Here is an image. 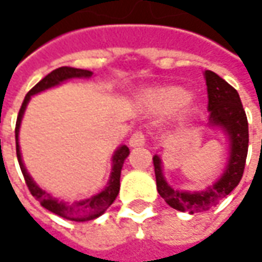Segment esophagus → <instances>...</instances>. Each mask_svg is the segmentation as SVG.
<instances>
[{"label": "esophagus", "mask_w": 262, "mask_h": 262, "mask_svg": "<svg viewBox=\"0 0 262 262\" xmlns=\"http://www.w3.org/2000/svg\"><path fill=\"white\" fill-rule=\"evenodd\" d=\"M144 143H146V137H144L142 132H135L129 139V146L130 147H140V146H144Z\"/></svg>", "instance_id": "34e87169"}]
</instances>
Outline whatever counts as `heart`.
<instances>
[{"mask_svg": "<svg viewBox=\"0 0 262 262\" xmlns=\"http://www.w3.org/2000/svg\"><path fill=\"white\" fill-rule=\"evenodd\" d=\"M189 98L191 97L185 90L168 86L148 91L144 95V105L151 114L171 115L184 108L189 102Z\"/></svg>", "mask_w": 262, "mask_h": 262, "instance_id": "1", "label": "heart"}]
</instances>
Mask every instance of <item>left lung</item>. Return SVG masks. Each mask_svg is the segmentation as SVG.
<instances>
[{
    "label": "left lung",
    "instance_id": "left-lung-1",
    "mask_svg": "<svg viewBox=\"0 0 262 262\" xmlns=\"http://www.w3.org/2000/svg\"><path fill=\"white\" fill-rule=\"evenodd\" d=\"M205 80L208 86V126L219 127L230 142V156L223 174L217 181L203 191H177L165 181L161 159L153 157L156 182L160 196L180 212L199 213L216 206L238 185L244 172L248 151V122L238 92L222 77L206 70Z\"/></svg>",
    "mask_w": 262,
    "mask_h": 262
}]
</instances>
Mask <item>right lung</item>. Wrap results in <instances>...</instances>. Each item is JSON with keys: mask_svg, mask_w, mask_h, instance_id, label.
<instances>
[{"mask_svg": "<svg viewBox=\"0 0 262 262\" xmlns=\"http://www.w3.org/2000/svg\"><path fill=\"white\" fill-rule=\"evenodd\" d=\"M94 74L90 70L82 69H74V67H59V69L53 70L52 73H49L45 78L37 82L36 85L32 88L31 91L26 94L25 99L22 102V106L18 114V119H16V126H15V140H16V157H18V163H19L20 171L24 174L25 182L29 191H31L32 196H35L40 202L43 208L50 210L52 213L59 214L61 217L69 220H74V222H86V220H92L99 217L101 214L106 210V209L114 203V201L118 196L120 188V171L123 167L126 157L129 156V147L127 146H120L118 150L115 151L112 156V171H111V177H109V182L106 187L103 188L99 193L92 195L88 199H82L78 202L67 203L64 201H59L57 198H54L52 193L43 191L42 188L37 185L36 182L32 180L29 172L26 171L25 165L22 163V156H20L19 150V126L25 114L26 105L29 102L32 95H36L39 92L46 91L52 86L60 85L61 82H64L71 78H90Z\"/></svg>", "mask_w": 262, "mask_h": 262, "instance_id": "obj_1", "label": "right lung"}]
</instances>
